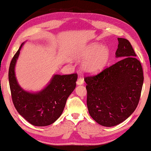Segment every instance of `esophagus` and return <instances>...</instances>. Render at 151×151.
I'll return each mask as SVG.
<instances>
[{
  "label": "esophagus",
  "mask_w": 151,
  "mask_h": 151,
  "mask_svg": "<svg viewBox=\"0 0 151 151\" xmlns=\"http://www.w3.org/2000/svg\"><path fill=\"white\" fill-rule=\"evenodd\" d=\"M84 83V79L83 77H79L77 81V84L78 85H81Z\"/></svg>",
  "instance_id": "1"
}]
</instances>
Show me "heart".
Instances as JSON below:
<instances>
[{
    "instance_id": "heart-1",
    "label": "heart",
    "mask_w": 151,
    "mask_h": 151,
    "mask_svg": "<svg viewBox=\"0 0 151 151\" xmlns=\"http://www.w3.org/2000/svg\"><path fill=\"white\" fill-rule=\"evenodd\" d=\"M110 56L107 47L93 44L86 49L81 58L87 60L84 63V68L88 72L95 73L100 71L107 64Z\"/></svg>"
}]
</instances>
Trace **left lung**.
Instances as JSON below:
<instances>
[{
	"mask_svg": "<svg viewBox=\"0 0 151 151\" xmlns=\"http://www.w3.org/2000/svg\"><path fill=\"white\" fill-rule=\"evenodd\" d=\"M117 40L116 55L122 59L96 75L84 77L89 114L107 127L120 124L135 111L144 83L142 65L131 44L124 38Z\"/></svg>",
	"mask_w": 151,
	"mask_h": 151,
	"instance_id": "1",
	"label": "left lung"
}]
</instances>
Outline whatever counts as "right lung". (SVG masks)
Returning <instances> with one entry per match:
<instances>
[{"instance_id": "add662e5", "label": "right lung", "mask_w": 151, "mask_h": 151, "mask_svg": "<svg viewBox=\"0 0 151 151\" xmlns=\"http://www.w3.org/2000/svg\"><path fill=\"white\" fill-rule=\"evenodd\" d=\"M23 44L12 59L9 68V81L11 98L18 113L36 126L53 123L62 114L68 97L76 86L77 74L55 75L50 83L37 93L22 89L16 81L14 66Z\"/></svg>"}]
</instances>
